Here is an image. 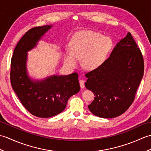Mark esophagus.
Here are the masks:
<instances>
[{"label":"esophagus","mask_w":151,"mask_h":151,"mask_svg":"<svg viewBox=\"0 0 151 151\" xmlns=\"http://www.w3.org/2000/svg\"><path fill=\"white\" fill-rule=\"evenodd\" d=\"M79 83H80V86H81V88L82 89L84 88L85 85H84V80H80Z\"/></svg>","instance_id":"1"}]
</instances>
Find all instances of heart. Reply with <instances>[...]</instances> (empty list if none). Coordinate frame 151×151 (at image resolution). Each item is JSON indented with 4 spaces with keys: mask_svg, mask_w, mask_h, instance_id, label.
Segmentation results:
<instances>
[{
    "mask_svg": "<svg viewBox=\"0 0 151 151\" xmlns=\"http://www.w3.org/2000/svg\"><path fill=\"white\" fill-rule=\"evenodd\" d=\"M112 47L110 37L90 30L78 32L70 41V50L64 53V63L73 68L78 65V59L82 58L84 68L95 69L105 62Z\"/></svg>",
    "mask_w": 151,
    "mask_h": 151,
    "instance_id": "1",
    "label": "heart"
}]
</instances>
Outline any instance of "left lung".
<instances>
[{
  "instance_id": "obj_1",
  "label": "left lung",
  "mask_w": 151,
  "mask_h": 151,
  "mask_svg": "<svg viewBox=\"0 0 151 151\" xmlns=\"http://www.w3.org/2000/svg\"><path fill=\"white\" fill-rule=\"evenodd\" d=\"M143 72L142 52L128 32L100 67L86 74V88L95 96L89 111L102 118L123 114L134 100Z\"/></svg>"
}]
</instances>
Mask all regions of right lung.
Masks as SVG:
<instances>
[{"instance_id":"1","label":"right lung","mask_w":151,"mask_h":151,"mask_svg":"<svg viewBox=\"0 0 151 151\" xmlns=\"http://www.w3.org/2000/svg\"><path fill=\"white\" fill-rule=\"evenodd\" d=\"M52 24L34 27L26 32L16 45L11 61V84L24 107L38 117L60 114L68 99L80 91L78 74L52 75L34 79L27 69L28 52L36 48Z\"/></svg>"}]
</instances>
